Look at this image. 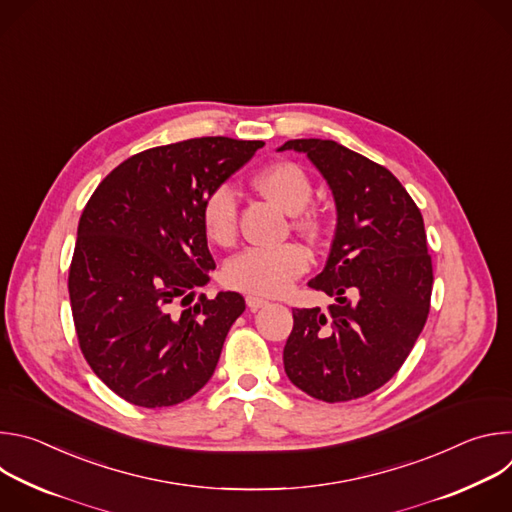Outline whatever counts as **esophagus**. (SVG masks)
Returning <instances> with one entry per match:
<instances>
[{"instance_id": "esophagus-1", "label": "esophagus", "mask_w": 512, "mask_h": 512, "mask_svg": "<svg viewBox=\"0 0 512 512\" xmlns=\"http://www.w3.org/2000/svg\"><path fill=\"white\" fill-rule=\"evenodd\" d=\"M245 302H247V306H249L251 310H259V308H265V306L269 304V300H265V298H261V296H255V294L245 296Z\"/></svg>"}]
</instances>
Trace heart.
I'll use <instances>...</instances> for the list:
<instances>
[{"label":"heart","mask_w":512,"mask_h":512,"mask_svg":"<svg viewBox=\"0 0 512 512\" xmlns=\"http://www.w3.org/2000/svg\"><path fill=\"white\" fill-rule=\"evenodd\" d=\"M255 186L267 198L289 212H296L294 225L316 235L322 229V216L308 206L312 198V180L306 170L289 160L275 162L255 176ZM200 223L208 241L231 245L237 237L239 204L229 184H216L206 192L200 204ZM310 267V253L300 243L277 247H249L235 255L225 267V281L231 287L261 296H279L302 277Z\"/></svg>","instance_id":"1"}]
</instances>
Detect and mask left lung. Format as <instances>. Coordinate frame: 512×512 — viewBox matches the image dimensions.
<instances>
[{
  "mask_svg": "<svg viewBox=\"0 0 512 512\" xmlns=\"http://www.w3.org/2000/svg\"><path fill=\"white\" fill-rule=\"evenodd\" d=\"M285 150L308 154L338 212L328 263L308 283L336 302L294 308L285 375L318 401L358 399L401 369L425 326L433 267L423 216L385 166L332 139H289Z\"/></svg>",
  "mask_w": 512,
  "mask_h": 512,
  "instance_id": "left-lung-1",
  "label": "left lung"
}]
</instances>
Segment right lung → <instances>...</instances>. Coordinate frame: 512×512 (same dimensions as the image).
I'll return each instance as SVG.
<instances>
[{
	"label": "right lung",
	"instance_id": "obj_1",
	"mask_svg": "<svg viewBox=\"0 0 512 512\" xmlns=\"http://www.w3.org/2000/svg\"><path fill=\"white\" fill-rule=\"evenodd\" d=\"M263 145L231 137L158 145L121 162L89 198L68 267L70 308L85 360L121 399L170 407L212 377L245 300L200 294L178 310L214 269L200 204Z\"/></svg>",
	"mask_w": 512,
	"mask_h": 512
}]
</instances>
